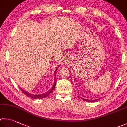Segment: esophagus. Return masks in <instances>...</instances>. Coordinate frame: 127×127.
I'll return each instance as SVG.
<instances>
[{
	"label": "esophagus",
	"mask_w": 127,
	"mask_h": 127,
	"mask_svg": "<svg viewBox=\"0 0 127 127\" xmlns=\"http://www.w3.org/2000/svg\"><path fill=\"white\" fill-rule=\"evenodd\" d=\"M67 59H66V57H65V58H64V59H63V63H64V64H66L67 63Z\"/></svg>",
	"instance_id": "esophagus-1"
}]
</instances>
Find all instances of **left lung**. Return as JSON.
Listing matches in <instances>:
<instances>
[{
    "label": "left lung",
    "instance_id": "1",
    "mask_svg": "<svg viewBox=\"0 0 127 127\" xmlns=\"http://www.w3.org/2000/svg\"><path fill=\"white\" fill-rule=\"evenodd\" d=\"M81 99L85 101H88V102H91V103H93V102H95L97 100H99L100 99H95V100H89V99H84V98H82Z\"/></svg>",
    "mask_w": 127,
    "mask_h": 127
}]
</instances>
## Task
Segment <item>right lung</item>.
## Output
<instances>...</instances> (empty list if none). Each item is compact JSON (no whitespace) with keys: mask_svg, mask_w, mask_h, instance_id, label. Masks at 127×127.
<instances>
[{"mask_svg":"<svg viewBox=\"0 0 127 127\" xmlns=\"http://www.w3.org/2000/svg\"><path fill=\"white\" fill-rule=\"evenodd\" d=\"M59 65L58 67H57L55 71V77H54V83H53V85L52 86V87L51 88V89L49 90L48 92H47L46 93H43V94H38V95H37V94H31V93H29L28 92H27V91L24 90V89H22L21 87L20 88V89L21 90V91L22 92V93H23L24 94H25L26 95H27L28 97H31V98L32 99H43V98H44V97H46L47 96H48V95L50 94V93H51L52 92V91L53 90V89H55V85H56V71L57 70V68H59L60 67Z\"/></svg>","mask_w":127,"mask_h":127,"instance_id":"add662e5","label":"right lung"}]
</instances>
